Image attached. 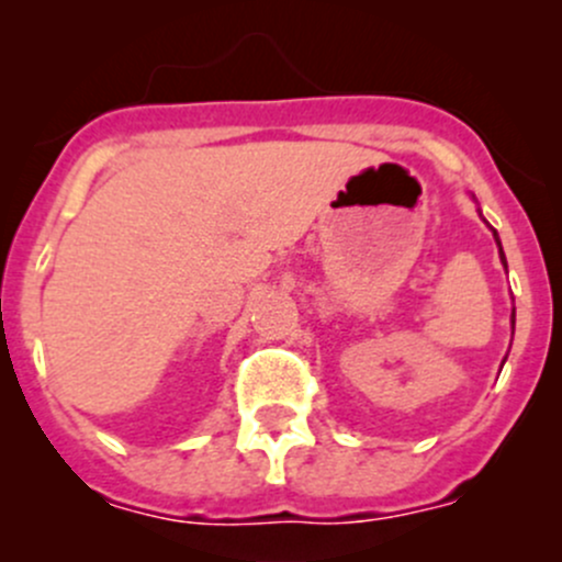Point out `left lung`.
I'll list each match as a JSON object with an SVG mask.
<instances>
[{
    "label": "left lung",
    "instance_id": "8db88e82",
    "mask_svg": "<svg viewBox=\"0 0 562 562\" xmlns=\"http://www.w3.org/2000/svg\"><path fill=\"white\" fill-rule=\"evenodd\" d=\"M486 223V220H484ZM492 236H495V241H497V252H501V260H503V266H506V255H503V247H501V239H497V231L492 228ZM514 323H517V310H512V334H514ZM506 361V359H503Z\"/></svg>",
    "mask_w": 562,
    "mask_h": 562
}]
</instances>
